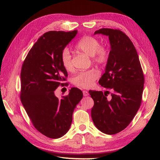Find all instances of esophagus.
Segmentation results:
<instances>
[{
	"mask_svg": "<svg viewBox=\"0 0 160 160\" xmlns=\"http://www.w3.org/2000/svg\"><path fill=\"white\" fill-rule=\"evenodd\" d=\"M83 95L84 97H87L89 95V93L87 91H83Z\"/></svg>",
	"mask_w": 160,
	"mask_h": 160,
	"instance_id": "esophagus-1",
	"label": "esophagus"
}]
</instances>
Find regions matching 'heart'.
Instances as JSON below:
<instances>
[{
	"label": "heart",
	"mask_w": 160,
	"mask_h": 160,
	"mask_svg": "<svg viewBox=\"0 0 160 160\" xmlns=\"http://www.w3.org/2000/svg\"><path fill=\"white\" fill-rule=\"evenodd\" d=\"M76 48L80 51L92 58L93 62L102 65L108 59V50L100 46V41L95 38L85 36L82 38L76 45ZM61 61L65 69L70 71L72 69V57L68 48H64L61 52ZM99 72L96 69L83 71L76 74L73 79V83L76 86L89 88L94 84V82L98 78Z\"/></svg>",
	"instance_id": "b5f03b06"
}]
</instances>
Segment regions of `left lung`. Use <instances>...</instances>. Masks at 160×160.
<instances>
[{
    "mask_svg": "<svg viewBox=\"0 0 160 160\" xmlns=\"http://www.w3.org/2000/svg\"><path fill=\"white\" fill-rule=\"evenodd\" d=\"M94 34L108 36L110 51L105 72L98 83L109 92L89 91L94 100L91 118L102 132L113 135L128 127L141 105L144 87L142 72L136 49L130 38L119 30L102 28Z\"/></svg>",
    "mask_w": 160,
    "mask_h": 160,
    "instance_id": "left-lung-1",
    "label": "left lung"
}]
</instances>
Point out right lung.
Wrapping results in <instances>:
<instances>
[{
  "mask_svg": "<svg viewBox=\"0 0 160 160\" xmlns=\"http://www.w3.org/2000/svg\"><path fill=\"white\" fill-rule=\"evenodd\" d=\"M77 33V30L45 33L30 49L22 66L21 102L34 127L49 138H60L68 132L73 112L83 97L82 91L77 88L61 98L54 94L67 77L61 52Z\"/></svg>",
  "mask_w": 160,
  "mask_h": 160,
  "instance_id": "add662e5",
  "label": "right lung"
}]
</instances>
